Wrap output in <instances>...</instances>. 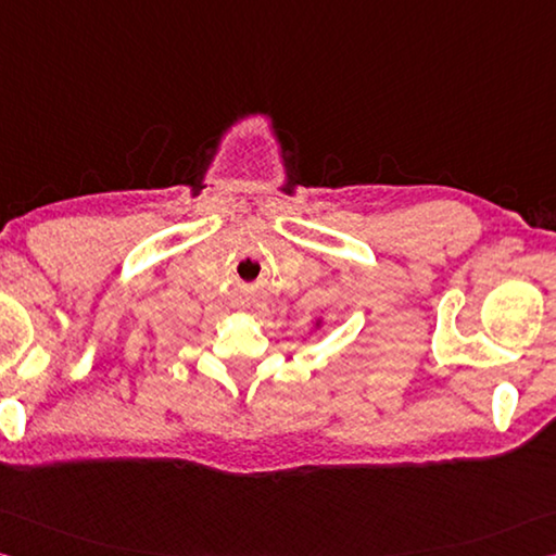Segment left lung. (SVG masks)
Masks as SVG:
<instances>
[{"label": "left lung", "instance_id": "obj_1", "mask_svg": "<svg viewBox=\"0 0 556 556\" xmlns=\"http://www.w3.org/2000/svg\"><path fill=\"white\" fill-rule=\"evenodd\" d=\"M317 327H323V323H317Z\"/></svg>", "mask_w": 556, "mask_h": 556}]
</instances>
